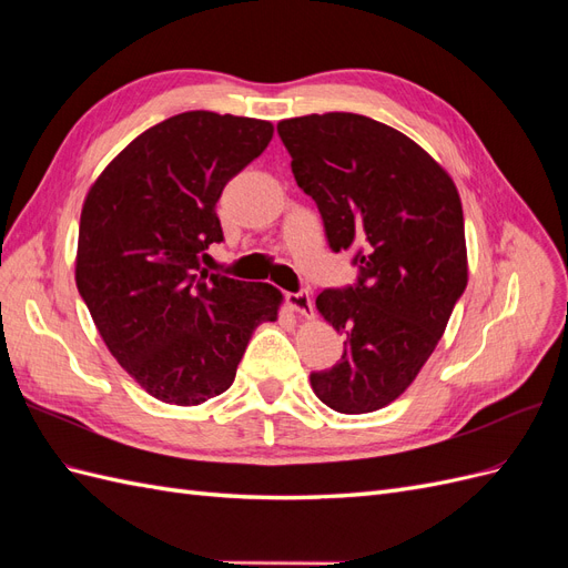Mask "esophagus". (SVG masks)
<instances>
[{"instance_id":"obj_1","label":"esophagus","mask_w":568,"mask_h":568,"mask_svg":"<svg viewBox=\"0 0 568 568\" xmlns=\"http://www.w3.org/2000/svg\"><path fill=\"white\" fill-rule=\"evenodd\" d=\"M286 303L291 311H296L301 317L311 320L315 315V307H313V298L307 291H298V294H286Z\"/></svg>"}]
</instances>
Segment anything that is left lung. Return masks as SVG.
I'll list each match as a JSON object with an SVG mask.
<instances>
[{
	"mask_svg": "<svg viewBox=\"0 0 568 568\" xmlns=\"http://www.w3.org/2000/svg\"><path fill=\"white\" fill-rule=\"evenodd\" d=\"M277 132L332 251L359 246L357 284L315 301L346 348L311 386L343 415L382 409L415 382L467 288L457 186L419 144L367 115L288 118Z\"/></svg>",
	"mask_w": 568,
	"mask_h": 568,
	"instance_id": "left-lung-1",
	"label": "left lung"
}]
</instances>
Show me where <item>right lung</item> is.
Masks as SVG:
<instances>
[{"label": "right lung", "instance_id": "add662e5", "mask_svg": "<svg viewBox=\"0 0 568 568\" xmlns=\"http://www.w3.org/2000/svg\"><path fill=\"white\" fill-rule=\"evenodd\" d=\"M267 120L186 111L149 128L82 203L75 284L106 348L149 395L194 407L225 393L282 291L201 272L215 203L272 140Z\"/></svg>", "mask_w": 568, "mask_h": 568}]
</instances>
